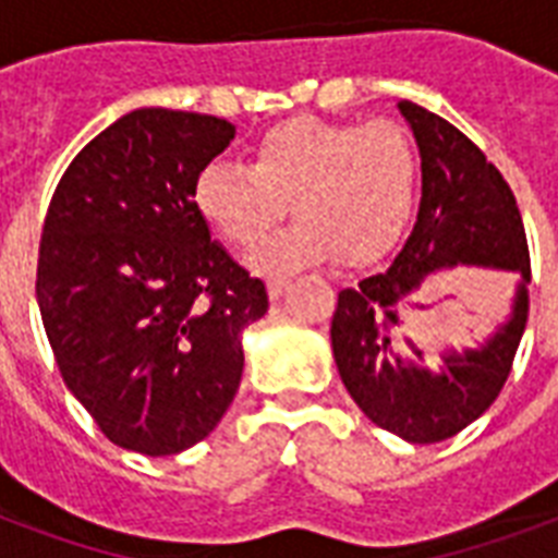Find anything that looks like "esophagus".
<instances>
[{"instance_id":"1","label":"esophagus","mask_w":558,"mask_h":558,"mask_svg":"<svg viewBox=\"0 0 558 558\" xmlns=\"http://www.w3.org/2000/svg\"><path fill=\"white\" fill-rule=\"evenodd\" d=\"M266 289H269L271 301H278V298L289 289V278H269L266 280Z\"/></svg>"}]
</instances>
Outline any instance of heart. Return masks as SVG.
<instances>
[{"instance_id": "heart-1", "label": "heart", "mask_w": 558, "mask_h": 558, "mask_svg": "<svg viewBox=\"0 0 558 558\" xmlns=\"http://www.w3.org/2000/svg\"><path fill=\"white\" fill-rule=\"evenodd\" d=\"M252 168L214 159L193 179L202 217L236 248L260 245L287 217H301L254 254L263 271L301 269L339 252L367 260L393 245L416 196V161L388 121L336 124L292 118L254 142Z\"/></svg>"}]
</instances>
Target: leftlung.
I'll return each mask as SVG.
<instances>
[{
    "label": "left lung",
    "instance_id": "8db88e82",
    "mask_svg": "<svg viewBox=\"0 0 558 558\" xmlns=\"http://www.w3.org/2000/svg\"><path fill=\"white\" fill-rule=\"evenodd\" d=\"M397 109L414 133L423 170L416 222L388 269L341 289L332 313V359L371 423L408 442H440L475 423L501 393L527 327L530 254L510 185L460 133L411 100ZM458 265L517 278L502 318L484 340L447 345L432 368L398 324L434 274Z\"/></svg>",
    "mask_w": 558,
    "mask_h": 558
}]
</instances>
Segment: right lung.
<instances>
[{
	"label": "right lung",
	"mask_w": 558,
	"mask_h": 558,
	"mask_svg": "<svg viewBox=\"0 0 558 558\" xmlns=\"http://www.w3.org/2000/svg\"><path fill=\"white\" fill-rule=\"evenodd\" d=\"M231 138L226 118L133 109L74 156L43 226L37 306L65 388L147 458L217 428L243 379V330L269 310L193 202Z\"/></svg>",
	"instance_id": "1"
}]
</instances>
